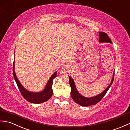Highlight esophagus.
Listing matches in <instances>:
<instances>
[{"label": "esophagus", "instance_id": "obj_1", "mask_svg": "<svg viewBox=\"0 0 130 130\" xmlns=\"http://www.w3.org/2000/svg\"><path fill=\"white\" fill-rule=\"evenodd\" d=\"M66 71H67V69H66V66H65V67H64V68H63L62 69L61 72H62V73L65 74V73H66Z\"/></svg>", "mask_w": 130, "mask_h": 130}]
</instances>
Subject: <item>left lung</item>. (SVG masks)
I'll use <instances>...</instances> for the list:
<instances>
[{
  "label": "left lung",
  "mask_w": 130,
  "mask_h": 130,
  "mask_svg": "<svg viewBox=\"0 0 130 130\" xmlns=\"http://www.w3.org/2000/svg\"><path fill=\"white\" fill-rule=\"evenodd\" d=\"M99 41L100 42H101V43H102V42H105V43H110L112 44V41H111V39H110L109 37H108V36L107 35L106 33L102 31L101 32L99 31ZM114 75L115 74H113V77L110 84L103 92L101 93L100 94L90 98H87L84 97V96L81 95L80 93L78 92V91L76 90V87H75L74 80H72L71 76H69V84H70V85L71 89V96L72 99H73V100L76 102V103L81 105V106H91V105H96L104 98V96L108 90L109 89L110 86H111V85H112L113 79H114Z\"/></svg>",
  "instance_id": "8db88e82"
}]
</instances>
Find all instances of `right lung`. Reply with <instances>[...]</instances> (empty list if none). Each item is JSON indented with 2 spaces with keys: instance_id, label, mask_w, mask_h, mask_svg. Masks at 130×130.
Here are the masks:
<instances>
[{
  "instance_id": "obj_1",
  "label": "right lung",
  "mask_w": 130,
  "mask_h": 130,
  "mask_svg": "<svg viewBox=\"0 0 130 130\" xmlns=\"http://www.w3.org/2000/svg\"><path fill=\"white\" fill-rule=\"evenodd\" d=\"M13 72L14 79L16 81L17 86L19 89L20 93H22L23 98L27 101L34 104H40L47 101L53 95V91L52 89L53 81L54 78L56 77L57 71L54 73L49 79L46 84V87L43 91L40 92H32L27 91L25 88L21 85V84L17 79L15 72L14 71V61L13 62Z\"/></svg>"
}]
</instances>
